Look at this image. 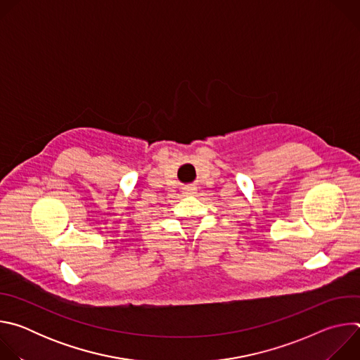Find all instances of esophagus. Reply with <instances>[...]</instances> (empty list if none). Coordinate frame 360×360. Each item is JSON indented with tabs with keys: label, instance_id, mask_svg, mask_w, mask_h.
Returning <instances> with one entry per match:
<instances>
[{
	"label": "esophagus",
	"instance_id": "1",
	"mask_svg": "<svg viewBox=\"0 0 360 360\" xmlns=\"http://www.w3.org/2000/svg\"><path fill=\"white\" fill-rule=\"evenodd\" d=\"M195 191H196V189H195L193 186H186V188H184V191H182V192H184L185 195H193V193H195Z\"/></svg>",
	"mask_w": 360,
	"mask_h": 360
}]
</instances>
